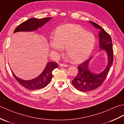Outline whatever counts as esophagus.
I'll return each instance as SVG.
<instances>
[{
	"label": "esophagus",
	"mask_w": 124,
	"mask_h": 124,
	"mask_svg": "<svg viewBox=\"0 0 124 124\" xmlns=\"http://www.w3.org/2000/svg\"><path fill=\"white\" fill-rule=\"evenodd\" d=\"M59 66L60 67H68V65L61 63V64H59Z\"/></svg>",
	"instance_id": "34e87169"
}]
</instances>
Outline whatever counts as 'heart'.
I'll return each mask as SVG.
<instances>
[{"mask_svg":"<svg viewBox=\"0 0 124 124\" xmlns=\"http://www.w3.org/2000/svg\"><path fill=\"white\" fill-rule=\"evenodd\" d=\"M94 35L80 25L67 24L58 27L55 36L49 38V45L54 52H61L65 47L67 53L73 62L84 61L90 55L95 47Z\"/></svg>","mask_w":124,"mask_h":124,"instance_id":"obj_1","label":"heart"}]
</instances>
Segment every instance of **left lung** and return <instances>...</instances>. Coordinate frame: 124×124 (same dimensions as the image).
<instances>
[{"label":"left lung","mask_w":124,"mask_h":124,"mask_svg":"<svg viewBox=\"0 0 124 124\" xmlns=\"http://www.w3.org/2000/svg\"><path fill=\"white\" fill-rule=\"evenodd\" d=\"M96 29H99L100 32L99 37L100 40V48L101 51L104 50L108 55V62L105 69L101 73L95 74L92 72L88 69L89 61L93 57H90L85 62L81 63L78 67V73L72 83L75 87L78 90L86 92L93 91L101 86L106 79L110 67L114 61L112 39L111 37L101 27L96 23L89 21Z\"/></svg>","instance_id":"left-lung-1"}]
</instances>
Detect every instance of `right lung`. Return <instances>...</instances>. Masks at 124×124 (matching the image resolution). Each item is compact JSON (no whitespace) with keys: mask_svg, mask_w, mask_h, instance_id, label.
Wrapping results in <instances>:
<instances>
[{"mask_svg":"<svg viewBox=\"0 0 124 124\" xmlns=\"http://www.w3.org/2000/svg\"><path fill=\"white\" fill-rule=\"evenodd\" d=\"M51 19V17H49L41 19L31 18L18 25L15 29L14 33L20 31H32L36 30L48 22ZM57 67L58 64L55 62L47 63L43 72L37 77L30 80H24L18 78L14 75L12 71V72L16 80L22 86L31 90H35L43 88L48 85L53 77L52 71Z\"/></svg>","mask_w":124,"mask_h":124,"instance_id":"add662e5","label":"right lung"}]
</instances>
